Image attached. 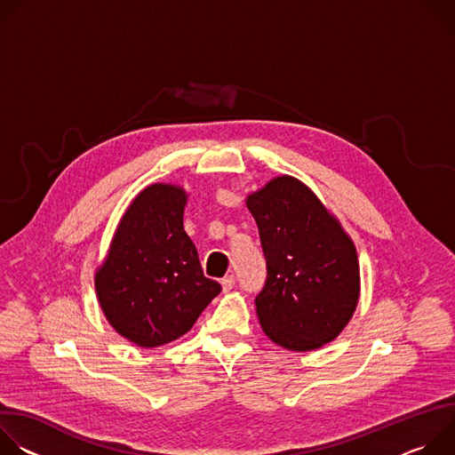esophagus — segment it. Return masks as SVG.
Instances as JSON below:
<instances>
[{
    "instance_id": "1",
    "label": "esophagus",
    "mask_w": 455,
    "mask_h": 455,
    "mask_svg": "<svg viewBox=\"0 0 455 455\" xmlns=\"http://www.w3.org/2000/svg\"><path fill=\"white\" fill-rule=\"evenodd\" d=\"M221 286H223V291L234 290V286H235V277H234V275H225V277L221 279Z\"/></svg>"
}]
</instances>
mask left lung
<instances>
[{
  "mask_svg": "<svg viewBox=\"0 0 455 455\" xmlns=\"http://www.w3.org/2000/svg\"><path fill=\"white\" fill-rule=\"evenodd\" d=\"M263 255L267 281L255 297L270 340L311 351L339 337L360 293L353 241L299 180L281 176L246 200Z\"/></svg>",
  "mask_w": 455,
  "mask_h": 455,
  "instance_id": "1",
  "label": "left lung"
}]
</instances>
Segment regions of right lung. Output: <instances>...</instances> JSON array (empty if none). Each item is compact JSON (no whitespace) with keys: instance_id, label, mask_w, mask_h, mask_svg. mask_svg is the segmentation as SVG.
Wrapping results in <instances>:
<instances>
[{"instance_id":"right-lung-1","label":"right lung","mask_w":455,"mask_h":455,"mask_svg":"<svg viewBox=\"0 0 455 455\" xmlns=\"http://www.w3.org/2000/svg\"><path fill=\"white\" fill-rule=\"evenodd\" d=\"M185 192L172 185L142 190L124 214L95 277L111 326L142 347L185 335L221 284L204 275L198 250L183 230Z\"/></svg>"}]
</instances>
